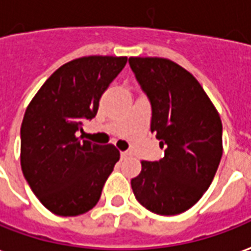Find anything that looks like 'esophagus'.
I'll return each mask as SVG.
<instances>
[{
  "label": "esophagus",
  "instance_id": "34e87169",
  "mask_svg": "<svg viewBox=\"0 0 251 251\" xmlns=\"http://www.w3.org/2000/svg\"><path fill=\"white\" fill-rule=\"evenodd\" d=\"M129 155H130L129 152H121V159H126Z\"/></svg>",
  "mask_w": 251,
  "mask_h": 251
}]
</instances>
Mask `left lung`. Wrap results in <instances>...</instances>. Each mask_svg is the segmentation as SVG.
I'll use <instances>...</instances> for the list:
<instances>
[{
	"instance_id": "1",
	"label": "left lung",
	"mask_w": 251,
	"mask_h": 251,
	"mask_svg": "<svg viewBox=\"0 0 251 251\" xmlns=\"http://www.w3.org/2000/svg\"><path fill=\"white\" fill-rule=\"evenodd\" d=\"M129 64L151 100V131L164 148L159 162L141 160L131 189L148 211L178 215L190 209L215 178L223 155L222 120L197 78L176 62L130 57Z\"/></svg>"
}]
</instances>
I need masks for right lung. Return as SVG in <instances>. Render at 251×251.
Listing matches in <instances>:
<instances>
[{"mask_svg": "<svg viewBox=\"0 0 251 251\" xmlns=\"http://www.w3.org/2000/svg\"><path fill=\"white\" fill-rule=\"evenodd\" d=\"M127 62L126 57L72 59L47 78L29 101L22 124L20 164L31 190L58 216L92 209L120 151L77 137L98 113L99 99Z\"/></svg>", "mask_w": 251, "mask_h": 251, "instance_id": "add662e5", "label": "right lung"}]
</instances>
